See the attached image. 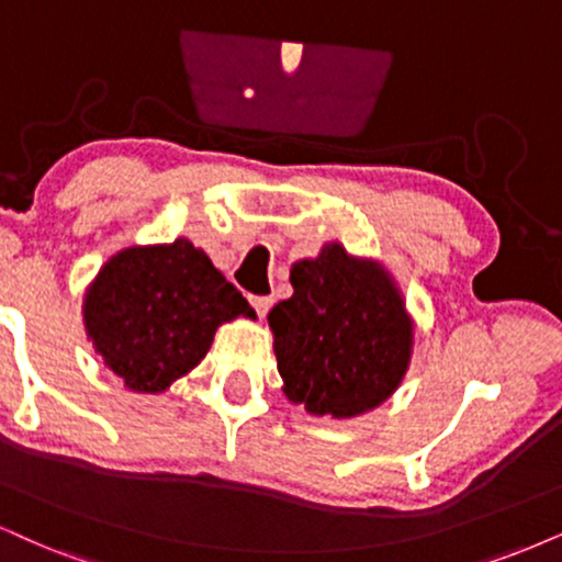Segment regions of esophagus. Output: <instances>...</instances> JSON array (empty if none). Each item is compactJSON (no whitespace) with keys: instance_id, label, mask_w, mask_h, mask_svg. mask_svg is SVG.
<instances>
[{"instance_id":"34e87169","label":"esophagus","mask_w":562,"mask_h":562,"mask_svg":"<svg viewBox=\"0 0 562 562\" xmlns=\"http://www.w3.org/2000/svg\"><path fill=\"white\" fill-rule=\"evenodd\" d=\"M249 304L255 307V313H258L260 317H266V313L270 310V304H273V300L270 296H249Z\"/></svg>"}]
</instances>
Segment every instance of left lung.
<instances>
[{
    "label": "left lung",
    "instance_id": "left-lung-1",
    "mask_svg": "<svg viewBox=\"0 0 562 562\" xmlns=\"http://www.w3.org/2000/svg\"><path fill=\"white\" fill-rule=\"evenodd\" d=\"M292 286L268 313L289 401L338 419L383 404L412 357V321L391 276L328 245L294 262Z\"/></svg>",
    "mask_w": 562,
    "mask_h": 562
}]
</instances>
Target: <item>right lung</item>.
<instances>
[{
	"label": "right lung",
	"instance_id": "add662e5",
	"mask_svg": "<svg viewBox=\"0 0 562 562\" xmlns=\"http://www.w3.org/2000/svg\"><path fill=\"white\" fill-rule=\"evenodd\" d=\"M252 317L245 296L187 239L130 247L90 283L82 321L109 370L135 393H161L211 349L221 323Z\"/></svg>",
	"mask_w": 562,
	"mask_h": 562
}]
</instances>
